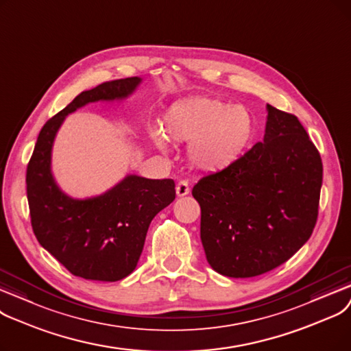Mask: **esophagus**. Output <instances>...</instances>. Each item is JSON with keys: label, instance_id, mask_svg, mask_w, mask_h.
I'll use <instances>...</instances> for the list:
<instances>
[{"label": "esophagus", "instance_id": "34e87169", "mask_svg": "<svg viewBox=\"0 0 351 351\" xmlns=\"http://www.w3.org/2000/svg\"><path fill=\"white\" fill-rule=\"evenodd\" d=\"M176 193L178 197H184L190 193V186H189V181L187 180H180L177 182V187H176Z\"/></svg>", "mask_w": 351, "mask_h": 351}]
</instances>
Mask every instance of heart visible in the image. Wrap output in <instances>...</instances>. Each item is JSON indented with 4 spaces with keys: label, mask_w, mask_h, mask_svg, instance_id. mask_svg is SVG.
<instances>
[{
    "label": "heart",
    "mask_w": 351,
    "mask_h": 351,
    "mask_svg": "<svg viewBox=\"0 0 351 351\" xmlns=\"http://www.w3.org/2000/svg\"><path fill=\"white\" fill-rule=\"evenodd\" d=\"M164 132L167 138L190 144L189 158L197 170L219 173L244 156L254 138L256 123L244 106L194 97L167 111ZM167 138L160 131H153L154 144L164 153L169 149Z\"/></svg>",
    "instance_id": "1"
}]
</instances>
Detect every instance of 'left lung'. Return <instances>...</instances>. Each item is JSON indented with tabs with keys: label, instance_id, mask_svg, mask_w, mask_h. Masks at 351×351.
I'll list each match as a JSON object with an SVG mask.
<instances>
[{
	"label": "left lung",
	"instance_id": "left-lung-1",
	"mask_svg": "<svg viewBox=\"0 0 351 351\" xmlns=\"http://www.w3.org/2000/svg\"><path fill=\"white\" fill-rule=\"evenodd\" d=\"M322 182V158L302 123L267 104L263 141L193 189L208 264L248 278L286 263L311 236Z\"/></svg>",
	"mask_w": 351,
	"mask_h": 351
}]
</instances>
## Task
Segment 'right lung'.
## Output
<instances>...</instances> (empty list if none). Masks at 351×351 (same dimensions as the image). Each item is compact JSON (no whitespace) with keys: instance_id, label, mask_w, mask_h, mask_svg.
I'll return each instance as SVG.
<instances>
[{"instance_id":"obj_1","label":"right lung","mask_w":351,"mask_h":351,"mask_svg":"<svg viewBox=\"0 0 351 351\" xmlns=\"http://www.w3.org/2000/svg\"><path fill=\"white\" fill-rule=\"evenodd\" d=\"M140 82V77H130L78 94L44 124L27 167L31 226L38 243L71 274L86 280L119 281L134 271L149 223L174 202L176 184L171 178L130 174L103 194L73 198L51 171L54 140L66 115L90 103L124 99Z\"/></svg>"}]
</instances>
